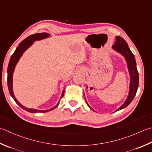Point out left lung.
I'll list each match as a JSON object with an SVG mask.
<instances>
[{
  "instance_id": "obj_1",
  "label": "left lung",
  "mask_w": 152,
  "mask_h": 152,
  "mask_svg": "<svg viewBox=\"0 0 152 152\" xmlns=\"http://www.w3.org/2000/svg\"><path fill=\"white\" fill-rule=\"evenodd\" d=\"M116 38H117V41H116L115 44L113 45V48L124 56L128 64V67H129V69L130 78H131L130 79V92L129 96H128L127 99L126 100V102H124L123 105L116 111H117L122 109L125 108L126 107H127L132 102V101L133 100L134 98V96L136 92H137V90L138 88L139 76L137 68H136V63L134 55H133V53L131 52V50L129 49V47H128V44L126 42V41L124 40L123 37L119 36L116 37Z\"/></svg>"
}]
</instances>
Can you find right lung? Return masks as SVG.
<instances>
[{"instance_id":"1","label":"right lung","mask_w":152,"mask_h":152,"mask_svg":"<svg viewBox=\"0 0 152 152\" xmlns=\"http://www.w3.org/2000/svg\"><path fill=\"white\" fill-rule=\"evenodd\" d=\"M49 36V34H47V33H39V34H33L29 35L27 38H26L24 40H23L22 42H21L19 45V46L17 47L16 50H15L14 53H13V55L11 56L10 59V62H9L8 66V78H7V82H8V90L9 92H10V96L12 97L14 100L16 102V103L21 108H22L23 109H24L25 111L30 112V113H45L49 111H52L54 109H55L56 107L58 105L59 101L57 105H56L55 107H54L53 108L50 109L49 110H45V111H40V110H37V109H28L26 107L23 106L22 105L18 102L16 100V97H15L14 95L13 94V90H12V75H13V72L14 70L15 66H16V63L18 61H19L20 58L21 57V56L22 55L23 53L25 51V50L28 48V47L34 43V41L36 40H39V39H44L45 37H48ZM64 92L63 91L62 94V96L61 97V99L64 96Z\"/></svg>"}]
</instances>
